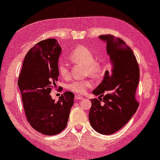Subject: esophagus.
<instances>
[{
    "label": "esophagus",
    "instance_id": "1",
    "mask_svg": "<svg viewBox=\"0 0 160 160\" xmlns=\"http://www.w3.org/2000/svg\"><path fill=\"white\" fill-rule=\"evenodd\" d=\"M83 98H83L82 96L78 95H76L75 96V100H82Z\"/></svg>",
    "mask_w": 160,
    "mask_h": 160
}]
</instances>
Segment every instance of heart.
Returning a JSON list of instances; mask_svg holds the SVG:
<instances>
[{"instance_id":"1","label":"heart","mask_w":160,"mask_h":160,"mask_svg":"<svg viewBox=\"0 0 160 160\" xmlns=\"http://www.w3.org/2000/svg\"><path fill=\"white\" fill-rule=\"evenodd\" d=\"M68 58L73 63L84 65L85 75H89L92 78H98L101 75L102 72L101 63L95 60L93 53L88 48L82 46L75 48L73 51L70 52ZM58 69L59 73L62 78L68 77L70 72L66 63L64 62H59ZM92 86V82L90 79L71 80L66 84V88L68 90L74 93L82 95Z\"/></svg>"}]
</instances>
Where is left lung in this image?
I'll list each match as a JSON object with an SVG mask.
<instances>
[{
  "label": "left lung",
  "instance_id": "obj_1",
  "mask_svg": "<svg viewBox=\"0 0 160 160\" xmlns=\"http://www.w3.org/2000/svg\"><path fill=\"white\" fill-rule=\"evenodd\" d=\"M99 38L106 43L111 67L92 92L100 96L91 99L89 119L96 132L111 135L123 128L138 108L135 92L139 84V66L131 48L121 38L110 34L101 35Z\"/></svg>",
  "mask_w": 160,
  "mask_h": 160
}]
</instances>
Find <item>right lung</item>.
Instances as JSON below:
<instances>
[{
  "label": "right lung",
  "mask_w": 160,
  "mask_h": 160,
  "mask_svg": "<svg viewBox=\"0 0 160 160\" xmlns=\"http://www.w3.org/2000/svg\"><path fill=\"white\" fill-rule=\"evenodd\" d=\"M61 50L54 38L37 43L26 54L17 82L28 122L47 135H57L66 128L73 104L71 92H65L58 101L50 95L58 81Z\"/></svg>",
  "instance_id": "add662e5"
}]
</instances>
